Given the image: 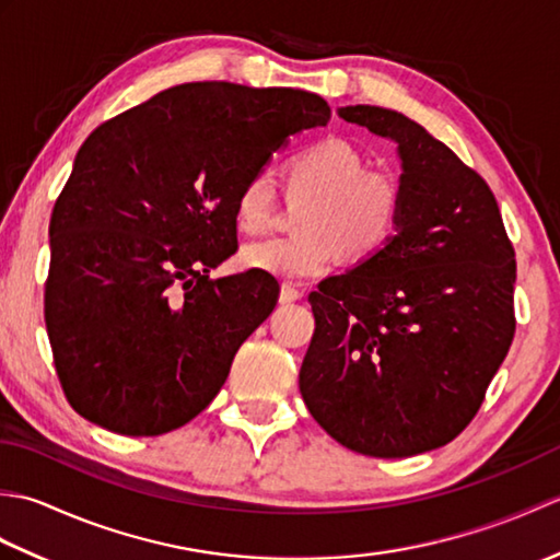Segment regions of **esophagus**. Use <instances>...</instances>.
<instances>
[{
  "label": "esophagus",
  "instance_id": "obj_1",
  "mask_svg": "<svg viewBox=\"0 0 560 560\" xmlns=\"http://www.w3.org/2000/svg\"><path fill=\"white\" fill-rule=\"evenodd\" d=\"M301 299H303V291L301 289L291 287V283H283L281 293H279V301L281 303H295V301H301Z\"/></svg>",
  "mask_w": 560,
  "mask_h": 560
}]
</instances>
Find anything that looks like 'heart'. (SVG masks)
Wrapping results in <instances>:
<instances>
[{"mask_svg": "<svg viewBox=\"0 0 560 560\" xmlns=\"http://www.w3.org/2000/svg\"><path fill=\"white\" fill-rule=\"evenodd\" d=\"M289 197L303 199L295 235H271L243 247V265L269 277L307 281L331 271L341 255L351 261L375 257L401 217V187L387 171L365 168L363 153L347 139L325 137L289 161ZM273 213L271 185L255 175L235 199V221L255 233Z\"/></svg>", "mask_w": 560, "mask_h": 560, "instance_id": "1", "label": "heart"}]
</instances>
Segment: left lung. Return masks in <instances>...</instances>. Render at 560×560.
<instances>
[{
	"label": "left lung",
	"mask_w": 560,
	"mask_h": 560,
	"mask_svg": "<svg viewBox=\"0 0 560 560\" xmlns=\"http://www.w3.org/2000/svg\"><path fill=\"white\" fill-rule=\"evenodd\" d=\"M337 113L397 144L401 217L375 257L307 295L301 395L343 447L421 455L467 428L508 355L515 249L483 177L419 122L377 105Z\"/></svg>",
	"instance_id": "8db88e82"
}]
</instances>
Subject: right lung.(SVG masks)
Segmentation results:
<instances>
[{
    "instance_id": "right-lung-1",
    "label": "right lung",
    "mask_w": 560,
    "mask_h": 560,
    "mask_svg": "<svg viewBox=\"0 0 560 560\" xmlns=\"http://www.w3.org/2000/svg\"><path fill=\"white\" fill-rule=\"evenodd\" d=\"M329 113L301 89L197 81L83 141L52 209L45 283L55 368L83 419L161 435L219 395L279 299L255 269L209 279L237 249V192Z\"/></svg>"
}]
</instances>
